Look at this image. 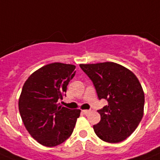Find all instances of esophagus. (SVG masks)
Instances as JSON below:
<instances>
[{
	"label": "esophagus",
	"instance_id": "34e87169",
	"mask_svg": "<svg viewBox=\"0 0 160 160\" xmlns=\"http://www.w3.org/2000/svg\"><path fill=\"white\" fill-rule=\"evenodd\" d=\"M90 110H82V112L84 114H88V113H89V112H90Z\"/></svg>",
	"mask_w": 160,
	"mask_h": 160
}]
</instances>
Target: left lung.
<instances>
[{
  "mask_svg": "<svg viewBox=\"0 0 160 160\" xmlns=\"http://www.w3.org/2000/svg\"><path fill=\"white\" fill-rule=\"evenodd\" d=\"M92 80L98 99L108 101L98 110L100 122L93 125L98 137L108 143H118L133 133L144 113L145 94L132 71L114 62L80 64Z\"/></svg>",
  "mask_w": 160,
  "mask_h": 160,
  "instance_id": "1",
  "label": "left lung"
}]
</instances>
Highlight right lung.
Instances as JSON below:
<instances>
[{
  "instance_id": "obj_1",
  "label": "right lung",
  "mask_w": 160,
  "mask_h": 160,
  "mask_svg": "<svg viewBox=\"0 0 160 160\" xmlns=\"http://www.w3.org/2000/svg\"><path fill=\"white\" fill-rule=\"evenodd\" d=\"M76 66L54 62L34 71L24 83L19 110L24 127L41 145L53 147L71 136L80 110L62 107Z\"/></svg>"
}]
</instances>
